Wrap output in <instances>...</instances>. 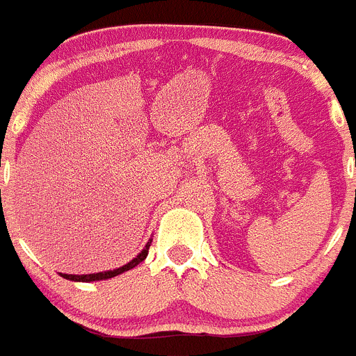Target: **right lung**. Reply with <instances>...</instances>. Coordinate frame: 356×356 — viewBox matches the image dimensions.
I'll return each mask as SVG.
<instances>
[{
  "mask_svg": "<svg viewBox=\"0 0 356 356\" xmlns=\"http://www.w3.org/2000/svg\"><path fill=\"white\" fill-rule=\"evenodd\" d=\"M152 238H149V242L145 244V248L142 249L140 253L137 254V257L133 258L129 264L122 265V267L119 268H114V270H107V272H96V274H82V275H77V274H61V277L65 279H70V281H77V283H91V281H103V279H111V277H115V275L122 274V272L126 270H131L133 267H137L138 264H142V261L147 258V253H149V245H151Z\"/></svg>",
  "mask_w": 356,
  "mask_h": 356,
  "instance_id": "right-lung-1",
  "label": "right lung"
}]
</instances>
